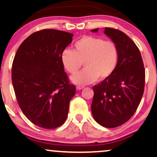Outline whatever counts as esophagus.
Masks as SVG:
<instances>
[{
	"label": "esophagus",
	"instance_id": "34e87169",
	"mask_svg": "<svg viewBox=\"0 0 157 157\" xmlns=\"http://www.w3.org/2000/svg\"><path fill=\"white\" fill-rule=\"evenodd\" d=\"M85 86H80V85H77L76 86V88L77 90H82V88H84Z\"/></svg>",
	"mask_w": 157,
	"mask_h": 157
}]
</instances>
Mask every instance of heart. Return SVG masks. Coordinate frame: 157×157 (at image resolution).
I'll return each instance as SVG.
<instances>
[{"instance_id": "obj_1", "label": "heart", "mask_w": 157, "mask_h": 157, "mask_svg": "<svg viewBox=\"0 0 157 157\" xmlns=\"http://www.w3.org/2000/svg\"><path fill=\"white\" fill-rule=\"evenodd\" d=\"M119 59L116 44L111 41L91 36H84L73 45V50L66 49L60 55L62 65L70 74H76L82 63L85 69L71 77L74 83H91L99 77L108 78L116 71Z\"/></svg>"}]
</instances>
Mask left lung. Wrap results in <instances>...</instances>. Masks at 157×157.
I'll return each instance as SVG.
<instances>
[{
  "label": "left lung",
  "instance_id": "1",
  "mask_svg": "<svg viewBox=\"0 0 157 157\" xmlns=\"http://www.w3.org/2000/svg\"><path fill=\"white\" fill-rule=\"evenodd\" d=\"M104 33L116 44L119 59L114 73L94 86L91 112L100 125L115 128L137 110L144 91L145 69L138 48L128 36L111 28H105Z\"/></svg>",
  "mask_w": 157,
  "mask_h": 157
}]
</instances>
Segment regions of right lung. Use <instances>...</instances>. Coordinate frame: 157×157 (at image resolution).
Wrapping results in <instances>:
<instances>
[{"instance_id": "right-lung-1", "label": "right lung", "mask_w": 157, "mask_h": 157, "mask_svg": "<svg viewBox=\"0 0 157 157\" xmlns=\"http://www.w3.org/2000/svg\"><path fill=\"white\" fill-rule=\"evenodd\" d=\"M73 34L44 29L30 35L19 47L12 63V80L22 113L33 124L55 129L67 119L76 92L60 60Z\"/></svg>"}]
</instances>
